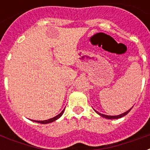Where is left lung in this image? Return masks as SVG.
Listing matches in <instances>:
<instances>
[{"instance_id": "left-lung-1", "label": "left lung", "mask_w": 150, "mask_h": 150, "mask_svg": "<svg viewBox=\"0 0 150 150\" xmlns=\"http://www.w3.org/2000/svg\"><path fill=\"white\" fill-rule=\"evenodd\" d=\"M132 108H130V109L128 110H127L126 112H123V113H122V114L118 115V116H108V115L102 114V113H100V112H98V111H97V110H95V109H94V110H95V111L97 112V113H98V114L100 115V116H101L102 117L106 118V119H108V120H116V119H120V118L123 117V116H125V115L128 114V112H130V110H131L132 109Z\"/></svg>"}]
</instances>
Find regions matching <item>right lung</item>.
Segmentation results:
<instances>
[{"label": "right lung", "instance_id": "1", "mask_svg": "<svg viewBox=\"0 0 150 150\" xmlns=\"http://www.w3.org/2000/svg\"><path fill=\"white\" fill-rule=\"evenodd\" d=\"M64 111V109L63 110H62L59 115H57V116H55V117L51 118V119H49V120H43V121H37V120H31V121L35 122L41 123V124H48V123H51V122H52L55 121V120H59V118H60L61 116H62V114H63Z\"/></svg>", "mask_w": 150, "mask_h": 150}]
</instances>
